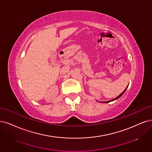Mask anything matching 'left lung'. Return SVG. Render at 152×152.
I'll return each mask as SVG.
<instances>
[{
    "instance_id": "1",
    "label": "left lung",
    "mask_w": 152,
    "mask_h": 152,
    "mask_svg": "<svg viewBox=\"0 0 152 152\" xmlns=\"http://www.w3.org/2000/svg\"><path fill=\"white\" fill-rule=\"evenodd\" d=\"M127 87H128V86H127ZM127 87H126V89H125V90H124V91H123V92H122V93H121V94H120V95H119V96H117V97H116V98H115V99H111V100H110V101H108V102H104V103H109V102H111V101H113V100H115V99H118V98H120V96H121V95H122V94H123V93H125V91H126V88H127Z\"/></svg>"
}]
</instances>
